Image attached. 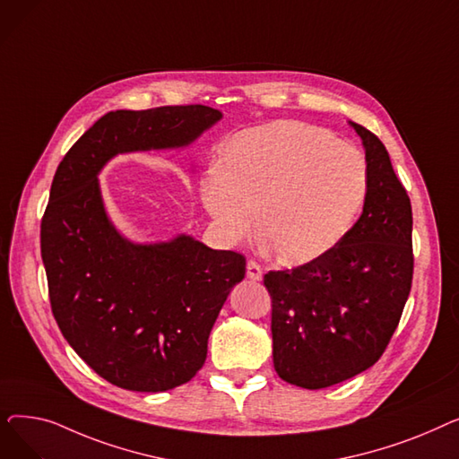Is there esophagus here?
Wrapping results in <instances>:
<instances>
[{"instance_id":"obj_1","label":"esophagus","mask_w":459,"mask_h":459,"mask_svg":"<svg viewBox=\"0 0 459 459\" xmlns=\"http://www.w3.org/2000/svg\"><path fill=\"white\" fill-rule=\"evenodd\" d=\"M247 279L251 281H262V268L255 260L247 262Z\"/></svg>"}]
</instances>
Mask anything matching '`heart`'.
<instances>
[{
    "instance_id": "1",
    "label": "heart",
    "mask_w": 459,
    "mask_h": 459,
    "mask_svg": "<svg viewBox=\"0 0 459 459\" xmlns=\"http://www.w3.org/2000/svg\"><path fill=\"white\" fill-rule=\"evenodd\" d=\"M367 195V161L353 144L299 120L232 135L201 182V199L225 242L258 227L286 266L329 253L351 229Z\"/></svg>"
}]
</instances>
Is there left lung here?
Returning a JSON list of instances; mask_svg holds the SVG:
<instances>
[{
    "label": "left lung",
    "instance_id": "8db88e82",
    "mask_svg": "<svg viewBox=\"0 0 459 459\" xmlns=\"http://www.w3.org/2000/svg\"><path fill=\"white\" fill-rule=\"evenodd\" d=\"M363 213L324 256L268 272L273 367L281 379L324 389L370 368L387 348L413 281V213L385 144L365 126Z\"/></svg>",
    "mask_w": 459,
    "mask_h": 459
}]
</instances>
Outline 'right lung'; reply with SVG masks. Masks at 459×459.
Here are the masks:
<instances>
[{
    "label": "right lung",
    "instance_id": "1",
    "mask_svg": "<svg viewBox=\"0 0 459 459\" xmlns=\"http://www.w3.org/2000/svg\"><path fill=\"white\" fill-rule=\"evenodd\" d=\"M221 117L201 104L109 111L56 171L40 223L54 318L85 363L120 389L161 393L203 368L246 258L186 234L134 244L109 221L99 173L117 154L184 149Z\"/></svg>",
    "mask_w": 459,
    "mask_h": 459
}]
</instances>
